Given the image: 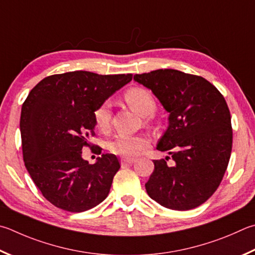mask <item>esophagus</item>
<instances>
[{
  "label": "esophagus",
  "instance_id": "1",
  "mask_svg": "<svg viewBox=\"0 0 255 255\" xmlns=\"http://www.w3.org/2000/svg\"><path fill=\"white\" fill-rule=\"evenodd\" d=\"M136 161L135 158H122V165H131Z\"/></svg>",
  "mask_w": 255,
  "mask_h": 255
}]
</instances>
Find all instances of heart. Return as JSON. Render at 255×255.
I'll use <instances>...</instances> for the list:
<instances>
[{
  "instance_id": "1",
  "label": "heart",
  "mask_w": 255,
  "mask_h": 255,
  "mask_svg": "<svg viewBox=\"0 0 255 255\" xmlns=\"http://www.w3.org/2000/svg\"><path fill=\"white\" fill-rule=\"evenodd\" d=\"M125 100L130 107L132 112H135L141 117L154 113L156 108V101L149 91L142 88H131L125 95ZM96 126L100 130H106L109 128L112 113L108 103H105L95 110L94 114ZM148 140L143 136H116L113 140L109 141V150L115 155L131 158L136 157L139 152L147 147Z\"/></svg>"
}]
</instances>
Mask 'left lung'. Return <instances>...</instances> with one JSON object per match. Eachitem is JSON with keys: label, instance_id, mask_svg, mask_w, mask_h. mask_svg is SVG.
<instances>
[{"label": "left lung", "instance_id": "8db88e82", "mask_svg": "<svg viewBox=\"0 0 255 255\" xmlns=\"http://www.w3.org/2000/svg\"><path fill=\"white\" fill-rule=\"evenodd\" d=\"M133 80L150 89L169 114L156 148L172 156L175 164L154 160L155 169L145 184L147 194L170 210L200 206L219 187L232 150L224 97L204 78L173 69L135 75Z\"/></svg>", "mask_w": 255, "mask_h": 255}]
</instances>
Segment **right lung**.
Returning <instances> with one entry per match:
<instances>
[{
  "instance_id": "1",
  "label": "right lung",
  "mask_w": 255,
  "mask_h": 255,
  "mask_svg": "<svg viewBox=\"0 0 255 255\" xmlns=\"http://www.w3.org/2000/svg\"><path fill=\"white\" fill-rule=\"evenodd\" d=\"M131 79L80 70L49 76L30 91L20 119L23 160L51 204L79 213L108 196L118 158L103 154L91 165L81 150L95 133V110Z\"/></svg>"
}]
</instances>
